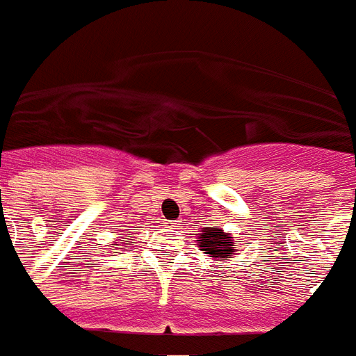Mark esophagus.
Instances as JSON below:
<instances>
[{
	"label": "esophagus",
	"instance_id": "obj_1",
	"mask_svg": "<svg viewBox=\"0 0 356 356\" xmlns=\"http://www.w3.org/2000/svg\"><path fill=\"white\" fill-rule=\"evenodd\" d=\"M164 224H166V227H170V229H175V227L179 226V222H164Z\"/></svg>",
	"mask_w": 356,
	"mask_h": 356
}]
</instances>
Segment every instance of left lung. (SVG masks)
<instances>
[{
  "label": "left lung",
  "instance_id": "8db88e82",
  "mask_svg": "<svg viewBox=\"0 0 356 356\" xmlns=\"http://www.w3.org/2000/svg\"><path fill=\"white\" fill-rule=\"evenodd\" d=\"M196 235L200 250L207 254L213 261H226L227 257L235 256V252H238L237 241L222 227H202V232Z\"/></svg>",
  "mask_w": 356,
  "mask_h": 356
}]
</instances>
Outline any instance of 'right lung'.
<instances>
[{"label":"right lung","instance_id":"add662e5","mask_svg":"<svg viewBox=\"0 0 356 356\" xmlns=\"http://www.w3.org/2000/svg\"><path fill=\"white\" fill-rule=\"evenodd\" d=\"M124 244H129V241H124ZM115 246H118V244H115Z\"/></svg>","mask_w":356,"mask_h":356}]
</instances>
